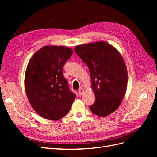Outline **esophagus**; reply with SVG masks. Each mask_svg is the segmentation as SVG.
Masks as SVG:
<instances>
[{
    "label": "esophagus",
    "instance_id": "1",
    "mask_svg": "<svg viewBox=\"0 0 157 157\" xmlns=\"http://www.w3.org/2000/svg\"><path fill=\"white\" fill-rule=\"evenodd\" d=\"M84 90L82 88H80L78 90V95H79V96H82V95L84 94Z\"/></svg>",
    "mask_w": 157,
    "mask_h": 157
}]
</instances>
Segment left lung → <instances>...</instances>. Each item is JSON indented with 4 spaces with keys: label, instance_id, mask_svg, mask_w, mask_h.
I'll list each match as a JSON object with an SVG mask.
<instances>
[{
    "label": "left lung",
    "instance_id": "8db88e82",
    "mask_svg": "<svg viewBox=\"0 0 157 157\" xmlns=\"http://www.w3.org/2000/svg\"><path fill=\"white\" fill-rule=\"evenodd\" d=\"M75 52L90 70L96 96L90 109L98 116L110 115L121 105L126 90L128 73L121 55L105 42L79 45Z\"/></svg>",
    "mask_w": 157,
    "mask_h": 157
}]
</instances>
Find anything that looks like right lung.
I'll list each match as a JSON object with an SVG mask.
<instances>
[{"label": "right lung", "instance_id": "right-lung-1", "mask_svg": "<svg viewBox=\"0 0 157 157\" xmlns=\"http://www.w3.org/2000/svg\"><path fill=\"white\" fill-rule=\"evenodd\" d=\"M73 50L63 46H44L27 65L25 88L33 109L46 119L56 121L69 111L76 94L63 75L65 63Z\"/></svg>", "mask_w": 157, "mask_h": 157}]
</instances>
